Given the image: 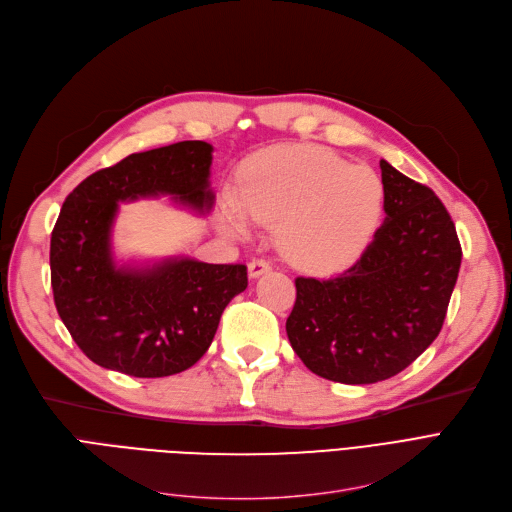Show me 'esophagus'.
Masks as SVG:
<instances>
[{
  "instance_id": "esophagus-1",
  "label": "esophagus",
  "mask_w": 512,
  "mask_h": 512,
  "mask_svg": "<svg viewBox=\"0 0 512 512\" xmlns=\"http://www.w3.org/2000/svg\"><path fill=\"white\" fill-rule=\"evenodd\" d=\"M270 267H272L270 261H265V259H253V261L249 263V276H251V278H259L261 274H265L267 270H270Z\"/></svg>"
}]
</instances>
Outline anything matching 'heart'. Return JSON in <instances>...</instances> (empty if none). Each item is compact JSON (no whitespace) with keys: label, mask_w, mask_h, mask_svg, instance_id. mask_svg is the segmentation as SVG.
Returning a JSON list of instances; mask_svg holds the SVG:
<instances>
[{"label":"heart","mask_w":512,"mask_h":512,"mask_svg":"<svg viewBox=\"0 0 512 512\" xmlns=\"http://www.w3.org/2000/svg\"><path fill=\"white\" fill-rule=\"evenodd\" d=\"M382 209L384 182L371 168L317 145H290L251 159L240 195L224 199V226L245 236L249 218L278 224V245L290 263L328 272L359 257Z\"/></svg>","instance_id":"1"}]
</instances>
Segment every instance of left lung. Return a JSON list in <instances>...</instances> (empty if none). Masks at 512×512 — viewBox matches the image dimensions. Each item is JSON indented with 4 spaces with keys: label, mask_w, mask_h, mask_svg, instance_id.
<instances>
[{
    "label": "left lung",
    "mask_w": 512,
    "mask_h": 512,
    "mask_svg": "<svg viewBox=\"0 0 512 512\" xmlns=\"http://www.w3.org/2000/svg\"><path fill=\"white\" fill-rule=\"evenodd\" d=\"M386 220L361 259L328 278H297L286 319L292 351L321 378L375 384L409 367L442 330L461 242L432 188L380 161Z\"/></svg>",
    "instance_id": "left-lung-1"
}]
</instances>
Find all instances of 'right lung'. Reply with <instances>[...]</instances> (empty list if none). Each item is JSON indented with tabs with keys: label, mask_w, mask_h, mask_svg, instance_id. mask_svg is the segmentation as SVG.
I'll return each mask as SVG.
<instances>
[{
	"label": "right lung",
	"mask_w": 512,
	"mask_h": 512,
	"mask_svg": "<svg viewBox=\"0 0 512 512\" xmlns=\"http://www.w3.org/2000/svg\"><path fill=\"white\" fill-rule=\"evenodd\" d=\"M213 147L182 141L132 153L80 182L51 232V288L72 340L93 363L132 378H166L193 367L226 305L247 288V265L188 257L116 265L118 203L170 195L207 213Z\"/></svg>",
	"instance_id": "1"
}]
</instances>
